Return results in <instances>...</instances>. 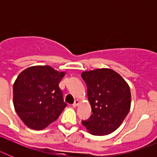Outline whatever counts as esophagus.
<instances>
[{"label": "esophagus", "mask_w": 157, "mask_h": 157, "mask_svg": "<svg viewBox=\"0 0 157 157\" xmlns=\"http://www.w3.org/2000/svg\"><path fill=\"white\" fill-rule=\"evenodd\" d=\"M79 104H80L79 100H75V102H74V104H73V107L78 106V105H79Z\"/></svg>", "instance_id": "esophagus-1"}]
</instances>
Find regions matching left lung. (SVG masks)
Here are the masks:
<instances>
[{
    "instance_id": "8db88e82",
    "label": "left lung",
    "mask_w": 157,
    "mask_h": 157,
    "mask_svg": "<svg viewBox=\"0 0 157 157\" xmlns=\"http://www.w3.org/2000/svg\"><path fill=\"white\" fill-rule=\"evenodd\" d=\"M87 86V98L93 114L82 121L93 135H107L120 127L128 114L131 94L128 83L110 68L86 71L81 74Z\"/></svg>"
}]
</instances>
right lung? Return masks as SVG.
Returning a JSON list of instances; mask_svg holds the SVG:
<instances>
[{"mask_svg": "<svg viewBox=\"0 0 157 157\" xmlns=\"http://www.w3.org/2000/svg\"><path fill=\"white\" fill-rule=\"evenodd\" d=\"M66 72L50 66H32L18 75L13 84V105L25 125L43 130L56 121L66 108L59 83Z\"/></svg>", "mask_w": 157, "mask_h": 157, "instance_id": "1", "label": "right lung"}]
</instances>
